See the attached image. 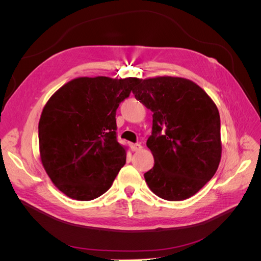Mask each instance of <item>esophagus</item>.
<instances>
[{"label":"esophagus","instance_id":"obj_1","mask_svg":"<svg viewBox=\"0 0 261 261\" xmlns=\"http://www.w3.org/2000/svg\"><path fill=\"white\" fill-rule=\"evenodd\" d=\"M130 148L133 151H140V150H143V146H141L140 144H132Z\"/></svg>","mask_w":261,"mask_h":261}]
</instances>
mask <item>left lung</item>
<instances>
[{"instance_id": "obj_1", "label": "left lung", "mask_w": 261, "mask_h": 261, "mask_svg": "<svg viewBox=\"0 0 261 261\" xmlns=\"http://www.w3.org/2000/svg\"><path fill=\"white\" fill-rule=\"evenodd\" d=\"M133 93L153 112L147 147L154 165L144 175L150 191L170 201L194 196L215 175L221 160L216 103L198 85L181 77L139 80Z\"/></svg>"}]
</instances>
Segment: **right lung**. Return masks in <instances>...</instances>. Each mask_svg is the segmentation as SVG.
Segmentation results:
<instances>
[{"label": "right lung", "instance_id": "obj_1", "mask_svg": "<svg viewBox=\"0 0 261 261\" xmlns=\"http://www.w3.org/2000/svg\"><path fill=\"white\" fill-rule=\"evenodd\" d=\"M138 82L78 77L45 103L38 126L41 163L69 198L92 200L112 186L126 162V147L116 139V110Z\"/></svg>", "mask_w": 261, "mask_h": 261}]
</instances>
